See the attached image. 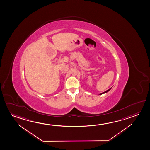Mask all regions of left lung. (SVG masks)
<instances>
[{
    "mask_svg": "<svg viewBox=\"0 0 150 150\" xmlns=\"http://www.w3.org/2000/svg\"><path fill=\"white\" fill-rule=\"evenodd\" d=\"M111 88H111L110 89H109V90H107V91H104L103 92H102V93H100V94H99V95H101V94H104V93H107V92H108L111 89Z\"/></svg>",
    "mask_w": 150,
    "mask_h": 150,
    "instance_id": "left-lung-1",
    "label": "left lung"
}]
</instances>
